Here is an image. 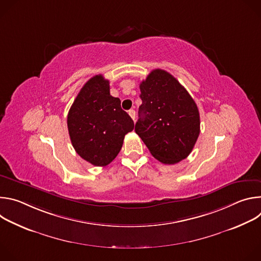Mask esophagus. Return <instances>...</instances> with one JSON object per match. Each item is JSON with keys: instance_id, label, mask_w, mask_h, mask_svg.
Here are the masks:
<instances>
[{"instance_id": "obj_1", "label": "esophagus", "mask_w": 261, "mask_h": 261, "mask_svg": "<svg viewBox=\"0 0 261 261\" xmlns=\"http://www.w3.org/2000/svg\"><path fill=\"white\" fill-rule=\"evenodd\" d=\"M129 116L131 117V119H132L133 121H135V110H134V109H130V110H129Z\"/></svg>"}]
</instances>
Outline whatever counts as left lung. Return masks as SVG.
I'll use <instances>...</instances> for the list:
<instances>
[{
  "label": "left lung",
  "mask_w": 261,
  "mask_h": 261,
  "mask_svg": "<svg viewBox=\"0 0 261 261\" xmlns=\"http://www.w3.org/2000/svg\"><path fill=\"white\" fill-rule=\"evenodd\" d=\"M135 132L153 157L163 164H175L192 152L200 132L197 105L175 77L155 69L140 86Z\"/></svg>",
  "instance_id": "8db88e82"
}]
</instances>
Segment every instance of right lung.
<instances>
[{"mask_svg":"<svg viewBox=\"0 0 261 261\" xmlns=\"http://www.w3.org/2000/svg\"><path fill=\"white\" fill-rule=\"evenodd\" d=\"M76 153L95 166H106L120 153L124 137L134 129L121 100L109 93V82L99 74L89 80L74 100L67 117Z\"/></svg>","mask_w":261,"mask_h":261,"instance_id":"right-lung-1","label":"right lung"}]
</instances>
